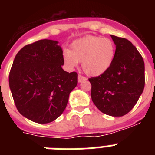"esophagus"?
<instances>
[{"label": "esophagus", "mask_w": 155, "mask_h": 155, "mask_svg": "<svg viewBox=\"0 0 155 155\" xmlns=\"http://www.w3.org/2000/svg\"><path fill=\"white\" fill-rule=\"evenodd\" d=\"M85 80H86L85 77H84L83 75H81V74H78V82H81V81H85Z\"/></svg>", "instance_id": "esophagus-1"}]
</instances>
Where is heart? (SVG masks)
<instances>
[{
  "label": "heart",
  "instance_id": "b5f03b06",
  "mask_svg": "<svg viewBox=\"0 0 155 155\" xmlns=\"http://www.w3.org/2000/svg\"><path fill=\"white\" fill-rule=\"evenodd\" d=\"M116 46L107 38L95 35L77 39L71 44V50H64L63 57L65 63L74 68L82 62L83 71L89 76H98L111 67L115 58Z\"/></svg>",
  "mask_w": 155,
  "mask_h": 155
}]
</instances>
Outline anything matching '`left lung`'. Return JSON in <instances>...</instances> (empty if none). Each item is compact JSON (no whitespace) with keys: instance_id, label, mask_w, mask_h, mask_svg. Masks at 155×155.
Masks as SVG:
<instances>
[{"instance_id":"left-lung-1","label":"left lung","mask_w":155,"mask_h":155,"mask_svg":"<svg viewBox=\"0 0 155 155\" xmlns=\"http://www.w3.org/2000/svg\"><path fill=\"white\" fill-rule=\"evenodd\" d=\"M111 37L116 46L113 64L105 73L88 80L95 106L109 116H123L131 111L143 92L144 62L128 39Z\"/></svg>"}]
</instances>
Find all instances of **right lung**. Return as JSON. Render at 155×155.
Masks as SVG:
<instances>
[{"label":"right lung","instance_id":"add662e5","mask_svg":"<svg viewBox=\"0 0 155 155\" xmlns=\"http://www.w3.org/2000/svg\"><path fill=\"white\" fill-rule=\"evenodd\" d=\"M57 41L42 39L25 46L15 57L9 86L18 111L38 124H48L66 109L78 73L62 69L63 50Z\"/></svg>","mask_w":155,"mask_h":155}]
</instances>
